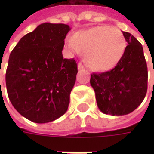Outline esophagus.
I'll use <instances>...</instances> for the list:
<instances>
[{
    "label": "esophagus",
    "mask_w": 154,
    "mask_h": 154,
    "mask_svg": "<svg viewBox=\"0 0 154 154\" xmlns=\"http://www.w3.org/2000/svg\"><path fill=\"white\" fill-rule=\"evenodd\" d=\"M77 68H78L79 70H81V69H83V68H84L83 65L81 63H79L77 64Z\"/></svg>",
    "instance_id": "esophagus-1"
}]
</instances>
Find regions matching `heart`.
Returning a JSON list of instances; mask_svg holds the SVG:
<instances>
[{"label": "heart", "mask_w": 154, "mask_h": 154, "mask_svg": "<svg viewBox=\"0 0 154 154\" xmlns=\"http://www.w3.org/2000/svg\"><path fill=\"white\" fill-rule=\"evenodd\" d=\"M74 54L85 52L84 60L91 69L105 72L118 64L125 54L126 40L119 29L98 25L76 33L66 42Z\"/></svg>", "instance_id": "obj_1"}]
</instances>
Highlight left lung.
I'll use <instances>...</instances> for the list:
<instances>
[{
  "instance_id": "1",
  "label": "left lung",
  "mask_w": 154,
  "mask_h": 154,
  "mask_svg": "<svg viewBox=\"0 0 154 154\" xmlns=\"http://www.w3.org/2000/svg\"><path fill=\"white\" fill-rule=\"evenodd\" d=\"M128 45L112 70L91 75L98 108L102 113L125 116L144 99L148 88V67L142 44L131 34L123 32Z\"/></svg>"
}]
</instances>
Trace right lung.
Segmentation results:
<instances>
[{
  "label": "right lung",
  "mask_w": 154,
  "mask_h": 154,
  "mask_svg": "<svg viewBox=\"0 0 154 154\" xmlns=\"http://www.w3.org/2000/svg\"><path fill=\"white\" fill-rule=\"evenodd\" d=\"M70 29L64 24H41L10 54L5 73L9 99L30 121L51 122L67 110L77 73L74 58H63L62 54Z\"/></svg>",
  "instance_id": "obj_1"
}]
</instances>
